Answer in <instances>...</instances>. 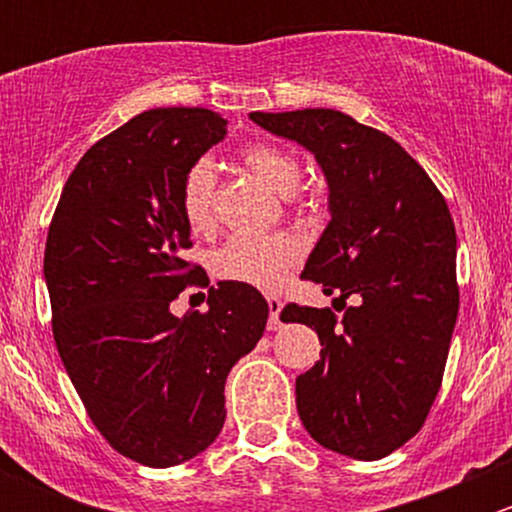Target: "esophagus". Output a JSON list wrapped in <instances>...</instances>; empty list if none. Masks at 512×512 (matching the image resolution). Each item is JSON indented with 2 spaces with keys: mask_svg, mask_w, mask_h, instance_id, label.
<instances>
[{
  "mask_svg": "<svg viewBox=\"0 0 512 512\" xmlns=\"http://www.w3.org/2000/svg\"><path fill=\"white\" fill-rule=\"evenodd\" d=\"M267 307H270V322H267V327H270V329H280L282 327V322H280L282 299L267 297Z\"/></svg>",
  "mask_w": 512,
  "mask_h": 512,
  "instance_id": "34e87169",
  "label": "esophagus"
}]
</instances>
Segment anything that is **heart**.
Returning a JSON list of instances; mask_svg holds the SVG:
<instances>
[{
    "mask_svg": "<svg viewBox=\"0 0 512 512\" xmlns=\"http://www.w3.org/2000/svg\"><path fill=\"white\" fill-rule=\"evenodd\" d=\"M242 160L277 195H292L302 180L299 160L272 143H252L242 151ZM213 208L215 163L210 158H200L190 165L180 185V213L190 230L203 232L213 225ZM299 257L302 247L287 232H270V235L237 232L215 250L213 270L223 280L275 289L287 280Z\"/></svg>",
    "mask_w": 512,
    "mask_h": 512,
    "instance_id": "b5f03b06",
    "label": "heart"
}]
</instances>
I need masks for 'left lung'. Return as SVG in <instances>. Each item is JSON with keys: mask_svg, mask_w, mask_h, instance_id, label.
<instances>
[{"mask_svg": "<svg viewBox=\"0 0 512 512\" xmlns=\"http://www.w3.org/2000/svg\"><path fill=\"white\" fill-rule=\"evenodd\" d=\"M317 158L329 225L304 280L354 299L282 309L314 327L322 359L297 376V411L319 446L379 461L414 438L441 389L458 317L456 227L426 170L399 143L334 108L250 113Z\"/></svg>", "mask_w": 512, "mask_h": 512, "instance_id": "1", "label": "left lung"}]
</instances>
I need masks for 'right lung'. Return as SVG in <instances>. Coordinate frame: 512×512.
<instances>
[{"label":"right lung","mask_w":512,"mask_h":512,"mask_svg":"<svg viewBox=\"0 0 512 512\" xmlns=\"http://www.w3.org/2000/svg\"><path fill=\"white\" fill-rule=\"evenodd\" d=\"M227 121L208 108H151L94 143L56 205L44 252L54 342L101 436L131 461H190L225 423V379L265 332V297L218 282L208 312H170L208 285L180 185Z\"/></svg>","instance_id":"add662e5"}]
</instances>
